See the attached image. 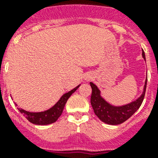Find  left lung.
Here are the masks:
<instances>
[{"mask_svg":"<svg viewBox=\"0 0 158 158\" xmlns=\"http://www.w3.org/2000/svg\"><path fill=\"white\" fill-rule=\"evenodd\" d=\"M142 57L146 61L145 52L143 51ZM146 83H147V78L145 81L142 94L137 99L122 106H114L107 102L101 95V90L94 83L90 82L89 85L92 89L90 103L94 110V113L103 123L110 125H118L125 122L127 119H129L139 109L141 105L146 93Z\"/></svg>","mask_w":158,"mask_h":158,"instance_id":"left-lung-1","label":"left lung"}]
</instances>
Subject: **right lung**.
<instances>
[{
	"label": "right lung",
	"instance_id": "right-lung-1",
	"mask_svg": "<svg viewBox=\"0 0 158 158\" xmlns=\"http://www.w3.org/2000/svg\"><path fill=\"white\" fill-rule=\"evenodd\" d=\"M80 85L76 86L74 89L70 90L69 92L63 94L62 97L58 100V102L56 103L55 105L52 106L51 108L43 111V112H38V113H33V112H29L26 110L18 107V109L20 113H22L26 118L29 120V122L32 123L34 124L37 125H47L55 123L58 118L62 115L63 108L65 106V104L69 98L71 96L73 93L78 89ZM16 106H18L15 103Z\"/></svg>",
	"mask_w": 158,
	"mask_h": 158
}]
</instances>
